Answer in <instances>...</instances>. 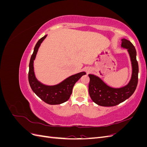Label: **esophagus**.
<instances>
[{"label": "esophagus", "mask_w": 147, "mask_h": 147, "mask_svg": "<svg viewBox=\"0 0 147 147\" xmlns=\"http://www.w3.org/2000/svg\"><path fill=\"white\" fill-rule=\"evenodd\" d=\"M90 71H91V70H90V69H89V70H88V72H90Z\"/></svg>", "instance_id": "34e87169"}]
</instances>
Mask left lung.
<instances>
[{"label":"left lung","mask_w":147,"mask_h":147,"mask_svg":"<svg viewBox=\"0 0 147 147\" xmlns=\"http://www.w3.org/2000/svg\"><path fill=\"white\" fill-rule=\"evenodd\" d=\"M121 47L127 49L129 54L132 74L130 82L126 86L120 88L110 87L94 75L89 74V94L92 100L103 107H113L121 103L130 97L134 92L138 83L139 65L136 59L137 53L132 43L125 38L121 40Z\"/></svg>","instance_id":"1"}]
</instances>
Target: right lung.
I'll return each mask as SVG.
<instances>
[{
    "instance_id": "add662e5",
    "label": "right lung",
    "mask_w": 147,
    "mask_h": 147,
    "mask_svg": "<svg viewBox=\"0 0 147 147\" xmlns=\"http://www.w3.org/2000/svg\"><path fill=\"white\" fill-rule=\"evenodd\" d=\"M46 37L47 35H45L40 39L35 46L33 54L30 59L28 80L31 89L43 101L50 105L61 104L69 100L72 92L74 84L86 73L82 72L73 75L59 84L54 86L45 85L38 82L34 74V60L36 56L39 47Z\"/></svg>"
}]
</instances>
